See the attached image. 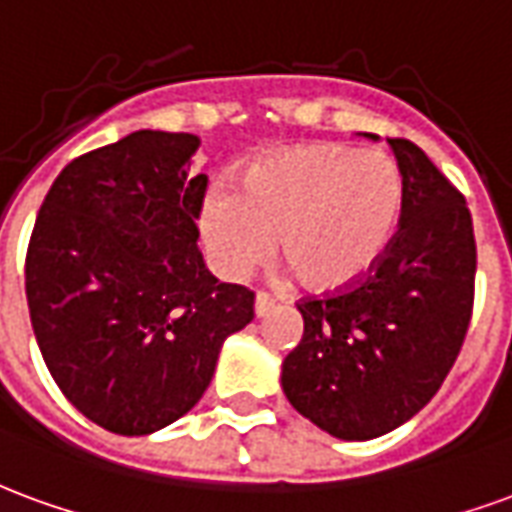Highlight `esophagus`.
Returning <instances> with one entry per match:
<instances>
[{"instance_id": "34e87169", "label": "esophagus", "mask_w": 512, "mask_h": 512, "mask_svg": "<svg viewBox=\"0 0 512 512\" xmlns=\"http://www.w3.org/2000/svg\"><path fill=\"white\" fill-rule=\"evenodd\" d=\"M272 308H275V302H272L270 294H264V292L256 294V302H253V313H256V319H264Z\"/></svg>"}]
</instances>
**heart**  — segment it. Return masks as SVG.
Returning a JSON list of instances; mask_svg holds the SVG:
<instances>
[{"label": "heart", "mask_w": 512, "mask_h": 512, "mask_svg": "<svg viewBox=\"0 0 512 512\" xmlns=\"http://www.w3.org/2000/svg\"><path fill=\"white\" fill-rule=\"evenodd\" d=\"M404 174L390 155L346 144H300L248 166L240 193L201 204L215 267L240 278L278 259L311 294H343L379 267L404 218Z\"/></svg>", "instance_id": "heart-1"}]
</instances>
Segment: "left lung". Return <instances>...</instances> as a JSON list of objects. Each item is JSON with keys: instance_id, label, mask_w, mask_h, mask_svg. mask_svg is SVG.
Here are the masks:
<instances>
[{"instance_id": "obj_1", "label": "left lung", "mask_w": 512, "mask_h": 512, "mask_svg": "<svg viewBox=\"0 0 512 512\" xmlns=\"http://www.w3.org/2000/svg\"><path fill=\"white\" fill-rule=\"evenodd\" d=\"M390 147L406 185L401 229L360 286L297 305L305 330L281 371L289 404L346 442L390 434L434 398L475 300L466 199L417 144L390 138Z\"/></svg>"}]
</instances>
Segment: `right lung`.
<instances>
[{
  "label": "right lung",
  "mask_w": 512,
  "mask_h": 512,
  "mask_svg": "<svg viewBox=\"0 0 512 512\" xmlns=\"http://www.w3.org/2000/svg\"><path fill=\"white\" fill-rule=\"evenodd\" d=\"M193 133L136 130L59 171L26 251L37 346L70 404L144 436L199 404L253 292L220 283L199 245Z\"/></svg>",
  "instance_id": "1"
}]
</instances>
